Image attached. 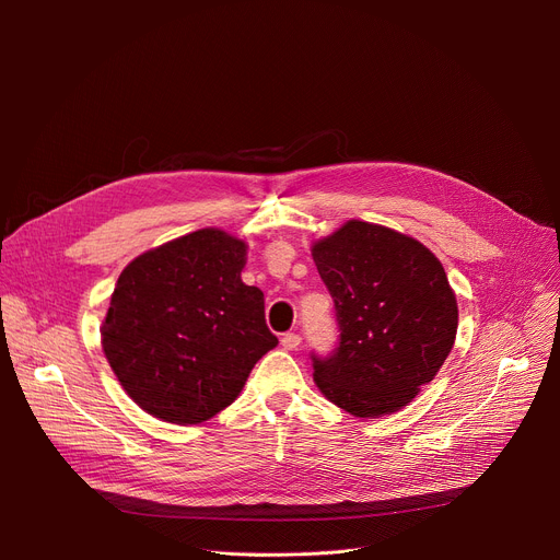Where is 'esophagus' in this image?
<instances>
[{
	"label": "esophagus",
	"mask_w": 560,
	"mask_h": 560,
	"mask_svg": "<svg viewBox=\"0 0 560 560\" xmlns=\"http://www.w3.org/2000/svg\"><path fill=\"white\" fill-rule=\"evenodd\" d=\"M281 345H283V349H298L300 345H302V336L300 334H285L283 338H281Z\"/></svg>",
	"instance_id": "obj_1"
}]
</instances>
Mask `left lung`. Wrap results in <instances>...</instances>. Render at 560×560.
Returning a JSON list of instances; mask_svg holds the SVG:
<instances>
[{
    "label": "left lung",
    "mask_w": 560,
    "mask_h": 560,
    "mask_svg": "<svg viewBox=\"0 0 560 560\" xmlns=\"http://www.w3.org/2000/svg\"><path fill=\"white\" fill-rule=\"evenodd\" d=\"M313 260L338 325L331 354H311L317 388L357 418L395 413L454 347L458 306L445 268L418 241L359 220L315 243Z\"/></svg>",
    "instance_id": "8db88e82"
}]
</instances>
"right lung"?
Instances as JSON below:
<instances>
[{
	"mask_svg": "<svg viewBox=\"0 0 560 560\" xmlns=\"http://www.w3.org/2000/svg\"><path fill=\"white\" fill-rule=\"evenodd\" d=\"M247 247L201 229L131 260L102 325L104 354L147 413L199 424L226 408L277 347L265 298L241 279Z\"/></svg>",
	"mask_w": 560,
	"mask_h": 560,
	"instance_id": "right-lung-1",
	"label": "right lung"
}]
</instances>
